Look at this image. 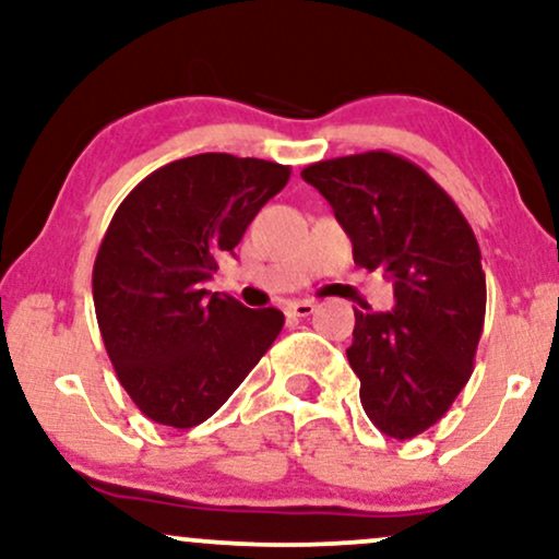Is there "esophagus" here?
<instances>
[{
  "instance_id": "obj_1",
  "label": "esophagus",
  "mask_w": 559,
  "mask_h": 559,
  "mask_svg": "<svg viewBox=\"0 0 559 559\" xmlns=\"http://www.w3.org/2000/svg\"><path fill=\"white\" fill-rule=\"evenodd\" d=\"M316 312V301L310 299H299V301H292V305L286 307V316L288 318H307Z\"/></svg>"
}]
</instances>
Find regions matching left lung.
I'll return each mask as SVG.
<instances>
[{
	"label": "left lung",
	"instance_id": "8db88e82",
	"mask_svg": "<svg viewBox=\"0 0 559 559\" xmlns=\"http://www.w3.org/2000/svg\"><path fill=\"white\" fill-rule=\"evenodd\" d=\"M301 178L329 199L357 265L394 281V310H355L346 357L378 431L413 439L473 373L486 316L476 234L426 170L391 152L323 159Z\"/></svg>",
	"mask_w": 559,
	"mask_h": 559
}]
</instances>
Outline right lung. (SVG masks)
<instances>
[{"mask_svg": "<svg viewBox=\"0 0 559 559\" xmlns=\"http://www.w3.org/2000/svg\"><path fill=\"white\" fill-rule=\"evenodd\" d=\"M292 168L221 152L176 159L115 210L94 262L102 342L133 404L159 426L215 415L271 349L284 312L204 288Z\"/></svg>", "mask_w": 559, "mask_h": 559, "instance_id": "add662e5", "label": "right lung"}]
</instances>
